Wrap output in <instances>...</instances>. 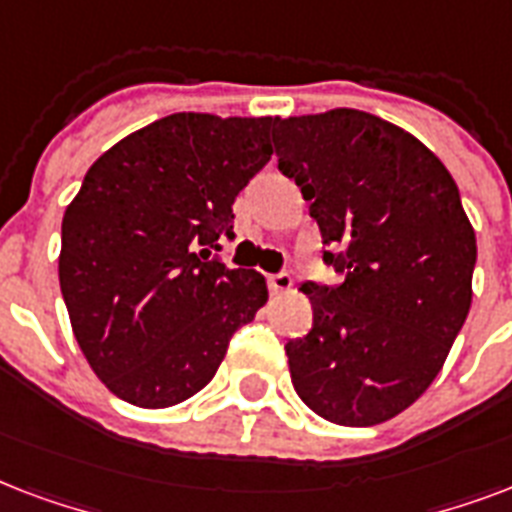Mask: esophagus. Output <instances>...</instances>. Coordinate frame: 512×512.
<instances>
[{
    "label": "esophagus",
    "mask_w": 512,
    "mask_h": 512,
    "mask_svg": "<svg viewBox=\"0 0 512 512\" xmlns=\"http://www.w3.org/2000/svg\"><path fill=\"white\" fill-rule=\"evenodd\" d=\"M267 283H269V291L280 296V293H288L293 291V277L288 272H277V275H267Z\"/></svg>",
    "instance_id": "34e87169"
}]
</instances>
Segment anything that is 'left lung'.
<instances>
[{"label":"left lung","instance_id":"left-lung-1","mask_svg":"<svg viewBox=\"0 0 512 512\" xmlns=\"http://www.w3.org/2000/svg\"><path fill=\"white\" fill-rule=\"evenodd\" d=\"M277 168L318 221L339 285L304 283L312 328L285 344L318 417L371 427L433 384L473 301L475 232L419 138L358 109L275 120Z\"/></svg>","mask_w":512,"mask_h":512}]
</instances>
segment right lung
<instances>
[{"instance_id": "obj_1", "label": "right lung", "mask_w": 512, "mask_h": 512, "mask_svg": "<svg viewBox=\"0 0 512 512\" xmlns=\"http://www.w3.org/2000/svg\"><path fill=\"white\" fill-rule=\"evenodd\" d=\"M272 117L178 112L90 165L63 213L58 277L95 376L141 408L192 398L267 304L264 275L229 269L219 235L272 157Z\"/></svg>"}]
</instances>
